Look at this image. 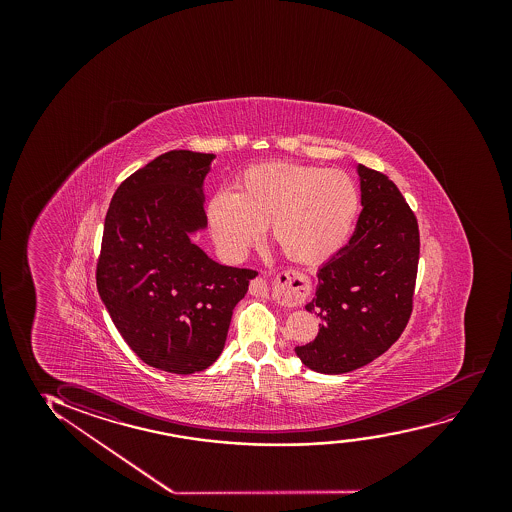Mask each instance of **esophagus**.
Segmentation results:
<instances>
[{
    "label": "esophagus",
    "instance_id": "esophagus-1",
    "mask_svg": "<svg viewBox=\"0 0 512 512\" xmlns=\"http://www.w3.org/2000/svg\"><path fill=\"white\" fill-rule=\"evenodd\" d=\"M250 294L260 295L264 297L267 295L266 281L262 278L252 281L250 285ZM280 294L288 304H297V302L304 301L309 295V283L301 274L287 273L280 281Z\"/></svg>",
    "mask_w": 512,
    "mask_h": 512
}]
</instances>
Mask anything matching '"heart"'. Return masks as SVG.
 Masks as SVG:
<instances>
[{
  "label": "heart",
  "instance_id": "1",
  "mask_svg": "<svg viewBox=\"0 0 512 512\" xmlns=\"http://www.w3.org/2000/svg\"><path fill=\"white\" fill-rule=\"evenodd\" d=\"M358 210L357 183L341 169L269 162L246 169L234 194H211L204 220L225 259L245 257L267 225L287 259L320 266L348 243Z\"/></svg>",
  "mask_w": 512,
  "mask_h": 512
}]
</instances>
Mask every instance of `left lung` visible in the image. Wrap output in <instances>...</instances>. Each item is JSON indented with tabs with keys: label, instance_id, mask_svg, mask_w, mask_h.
<instances>
[{
	"label": "left lung",
	"instance_id": "left-lung-1",
	"mask_svg": "<svg viewBox=\"0 0 512 512\" xmlns=\"http://www.w3.org/2000/svg\"><path fill=\"white\" fill-rule=\"evenodd\" d=\"M362 213L350 243L318 269L304 308L322 318L315 341L295 346L311 371L344 374L383 355L413 309L420 232L397 185L357 164Z\"/></svg>",
	"mask_w": 512,
	"mask_h": 512
}]
</instances>
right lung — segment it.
Returning a JSON list of instances; mask_svg holds the SVG:
<instances>
[{"instance_id":"1","label":"right lung","mask_w":512,"mask_h":512,"mask_svg":"<svg viewBox=\"0 0 512 512\" xmlns=\"http://www.w3.org/2000/svg\"><path fill=\"white\" fill-rule=\"evenodd\" d=\"M213 154L171 150L115 190L98 260V292L138 357L171 374L208 369L232 309L257 273L222 266L192 241L206 231L204 180Z\"/></svg>"}]
</instances>
